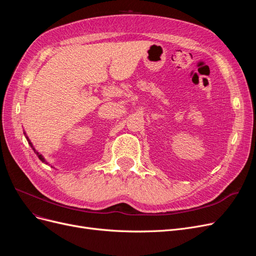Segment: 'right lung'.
<instances>
[{
    "instance_id": "1",
    "label": "right lung",
    "mask_w": 256,
    "mask_h": 256,
    "mask_svg": "<svg viewBox=\"0 0 256 256\" xmlns=\"http://www.w3.org/2000/svg\"><path fill=\"white\" fill-rule=\"evenodd\" d=\"M28 138V143H30V147H32V148H33V150H34V152H35V154H37V156H38V158H40V160H42V162H44V164H47V161H46V160H44V159L42 158V154H40V152H36V150H35V148H34V147H33L32 143H30V140H28V138Z\"/></svg>"
}]
</instances>
